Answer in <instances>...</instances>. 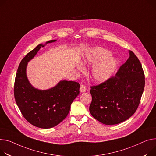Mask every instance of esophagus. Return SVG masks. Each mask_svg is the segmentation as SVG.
I'll return each instance as SVG.
<instances>
[{"label": "esophagus", "mask_w": 156, "mask_h": 156, "mask_svg": "<svg viewBox=\"0 0 156 156\" xmlns=\"http://www.w3.org/2000/svg\"><path fill=\"white\" fill-rule=\"evenodd\" d=\"M86 90H87V88H86V87H85V85H81V86L80 89V91L81 93L86 91Z\"/></svg>", "instance_id": "34e87169"}]
</instances>
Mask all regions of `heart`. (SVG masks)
<instances>
[{
    "label": "heart",
    "instance_id": "b5f03b06",
    "mask_svg": "<svg viewBox=\"0 0 156 156\" xmlns=\"http://www.w3.org/2000/svg\"><path fill=\"white\" fill-rule=\"evenodd\" d=\"M110 53L103 48H97L93 53L88 56L85 63L95 66L91 70V78L97 82H103L107 80L113 74L117 65V59L112 56H109ZM78 69L81 71L83 68L78 66Z\"/></svg>",
    "mask_w": 156,
    "mask_h": 156
}]
</instances>
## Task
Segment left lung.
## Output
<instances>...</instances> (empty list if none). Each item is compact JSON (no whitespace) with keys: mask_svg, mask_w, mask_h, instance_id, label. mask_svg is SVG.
I'll return each instance as SVG.
<instances>
[{"mask_svg":"<svg viewBox=\"0 0 156 156\" xmlns=\"http://www.w3.org/2000/svg\"><path fill=\"white\" fill-rule=\"evenodd\" d=\"M129 58L115 76L91 87V115L105 125L127 120L137 110L145 86V76L138 58L129 51Z\"/></svg>","mask_w":156,"mask_h":156,"instance_id":"1","label":"left lung"}]
</instances>
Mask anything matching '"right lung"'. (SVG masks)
Returning <instances> with one entry per match:
<instances>
[{"instance_id": "obj_1", "label": "right lung", "mask_w": 156, "mask_h": 156, "mask_svg": "<svg viewBox=\"0 0 156 156\" xmlns=\"http://www.w3.org/2000/svg\"><path fill=\"white\" fill-rule=\"evenodd\" d=\"M50 40L47 43L55 42ZM40 44L20 61L14 83V98L25 119L33 126L49 129L55 127L68 115L70 106L80 93V84L76 81H61L55 87L39 90L32 87L26 76L28 62L41 47Z\"/></svg>"}]
</instances>
